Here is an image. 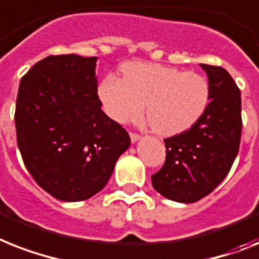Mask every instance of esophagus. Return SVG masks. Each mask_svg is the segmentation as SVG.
<instances>
[{"label":"esophagus","mask_w":259,"mask_h":259,"mask_svg":"<svg viewBox=\"0 0 259 259\" xmlns=\"http://www.w3.org/2000/svg\"><path fill=\"white\" fill-rule=\"evenodd\" d=\"M130 138H131L132 143H136L138 140H140V138H142V136H140V135H138V134H130Z\"/></svg>","instance_id":"34e87169"}]
</instances>
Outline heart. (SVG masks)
<instances>
[{
	"label": "heart",
	"instance_id": "1",
	"mask_svg": "<svg viewBox=\"0 0 259 259\" xmlns=\"http://www.w3.org/2000/svg\"><path fill=\"white\" fill-rule=\"evenodd\" d=\"M123 79L108 75L99 83L103 111L119 124L145 115L153 131L175 136L191 130L209 106L210 89L205 76L149 62L121 66Z\"/></svg>",
	"mask_w": 259,
	"mask_h": 259
}]
</instances>
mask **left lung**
I'll list each match as a JSON object with an SVG mask.
<instances>
[{
    "label": "left lung",
    "instance_id": "obj_1",
    "mask_svg": "<svg viewBox=\"0 0 259 259\" xmlns=\"http://www.w3.org/2000/svg\"><path fill=\"white\" fill-rule=\"evenodd\" d=\"M208 75L210 102L188 131L164 140L166 157L151 180L168 200L191 204L208 196L229 173L240 149L241 93L220 66L200 65Z\"/></svg>",
    "mask_w": 259,
    "mask_h": 259
}]
</instances>
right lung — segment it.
<instances>
[{
	"instance_id": "add662e5",
	"label": "right lung",
	"mask_w": 259,
	"mask_h": 259,
	"mask_svg": "<svg viewBox=\"0 0 259 259\" xmlns=\"http://www.w3.org/2000/svg\"><path fill=\"white\" fill-rule=\"evenodd\" d=\"M96 57L49 55L21 79L17 143L42 189L61 201H83L106 187L127 131L102 111Z\"/></svg>"
}]
</instances>
